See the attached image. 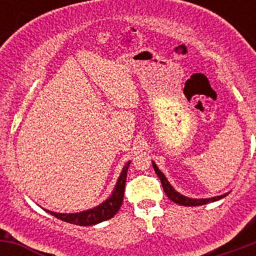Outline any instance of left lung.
Listing matches in <instances>:
<instances>
[{
	"label": "left lung",
	"instance_id": "8db88e82",
	"mask_svg": "<svg viewBox=\"0 0 256 256\" xmlns=\"http://www.w3.org/2000/svg\"><path fill=\"white\" fill-rule=\"evenodd\" d=\"M152 166H154V172H156L157 176H158V178H160V180H161L162 187H164V193H166V194H167V197H168L170 200H174V203H177V204H180V206H184V207H196V206L208 204V203L216 202V200H222V198L226 197V196H228V193H226V194L218 196V197L202 198V200H196V198H188V197H186V196H183V194H180V193H178L177 190H174V188L172 187L171 184H170V182H168V180H167V178L164 177V174H162L161 171H160L158 167L156 166V164H154V162H152Z\"/></svg>",
	"mask_w": 256,
	"mask_h": 256
}]
</instances>
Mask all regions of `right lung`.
I'll use <instances>...</instances> for the list:
<instances>
[{"label": "right lung", "instance_id": "add662e5", "mask_svg": "<svg viewBox=\"0 0 256 256\" xmlns=\"http://www.w3.org/2000/svg\"><path fill=\"white\" fill-rule=\"evenodd\" d=\"M128 166H130V161L125 164V167L121 171L120 177H118V182H116V186L114 188L112 196L106 200H104L102 204L96 206V207L92 209H88V210L79 212V213H56V212L47 210V209H44V210H47L49 214L54 216L56 218L60 219V220H64L70 224H76V226H95V224L102 223V222L112 218L118 212L121 204H122Z\"/></svg>", "mask_w": 256, "mask_h": 256}]
</instances>
